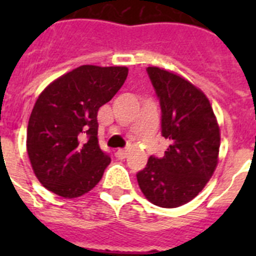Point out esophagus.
I'll use <instances>...</instances> for the list:
<instances>
[{"label": "esophagus", "mask_w": 256, "mask_h": 256, "mask_svg": "<svg viewBox=\"0 0 256 256\" xmlns=\"http://www.w3.org/2000/svg\"><path fill=\"white\" fill-rule=\"evenodd\" d=\"M126 155H128V150H126V148H120V150L116 151V156L119 159H126Z\"/></svg>", "instance_id": "esophagus-1"}]
</instances>
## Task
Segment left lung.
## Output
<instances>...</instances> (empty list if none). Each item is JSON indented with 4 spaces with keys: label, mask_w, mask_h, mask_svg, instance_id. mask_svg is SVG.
Instances as JSON below:
<instances>
[{
    "label": "left lung",
    "mask_w": 256,
    "mask_h": 256,
    "mask_svg": "<svg viewBox=\"0 0 256 256\" xmlns=\"http://www.w3.org/2000/svg\"><path fill=\"white\" fill-rule=\"evenodd\" d=\"M146 70L159 98L162 136L169 148L162 158H148L137 180L154 205L178 208L196 198L216 170L219 126L204 92L168 70Z\"/></svg>",
    "instance_id": "1"
}]
</instances>
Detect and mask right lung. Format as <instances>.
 <instances>
[{"instance_id":"obj_1","label":"right lung","mask_w":256,"mask_h":256,"mask_svg":"<svg viewBox=\"0 0 256 256\" xmlns=\"http://www.w3.org/2000/svg\"><path fill=\"white\" fill-rule=\"evenodd\" d=\"M126 76V66L82 65L38 96L29 118L26 151L36 177L48 191L74 198L100 182L110 156L98 144L97 112Z\"/></svg>"}]
</instances>
